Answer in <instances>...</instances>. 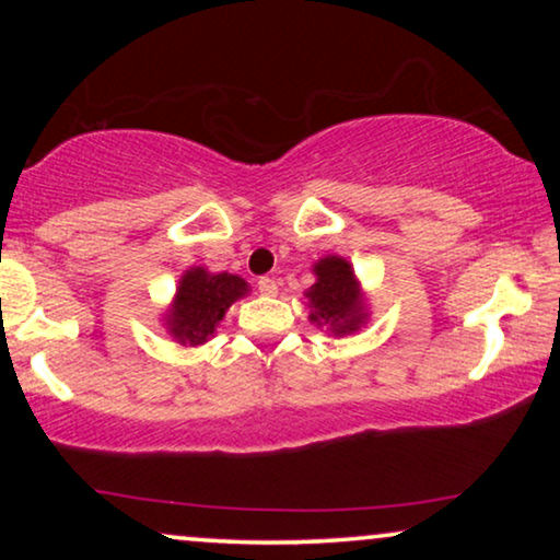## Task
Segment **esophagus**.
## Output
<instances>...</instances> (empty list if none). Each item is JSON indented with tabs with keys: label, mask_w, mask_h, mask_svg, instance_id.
<instances>
[{
	"label": "esophagus",
	"mask_w": 560,
	"mask_h": 560,
	"mask_svg": "<svg viewBox=\"0 0 560 560\" xmlns=\"http://www.w3.org/2000/svg\"><path fill=\"white\" fill-rule=\"evenodd\" d=\"M257 288H259V293H262V295H275V293H278V280H275V278H259Z\"/></svg>",
	"instance_id": "esophagus-1"
}]
</instances>
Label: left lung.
Instances as JSON below:
<instances>
[{
  "instance_id": "1",
  "label": "left lung",
  "mask_w": 560,
  "mask_h": 560,
  "mask_svg": "<svg viewBox=\"0 0 560 560\" xmlns=\"http://www.w3.org/2000/svg\"><path fill=\"white\" fill-rule=\"evenodd\" d=\"M316 282L305 290L311 305V320L326 326L334 336H347L362 328L366 320V301L359 280L347 259L328 255L313 265Z\"/></svg>"
}]
</instances>
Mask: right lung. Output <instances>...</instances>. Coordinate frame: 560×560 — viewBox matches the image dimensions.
<instances>
[{
  "label": "right lung",
  "instance_id": "obj_1",
  "mask_svg": "<svg viewBox=\"0 0 560 560\" xmlns=\"http://www.w3.org/2000/svg\"><path fill=\"white\" fill-rule=\"evenodd\" d=\"M247 293L249 285L240 275H213L203 267H190L183 272L173 305L165 313L167 334L183 347L206 343L217 331L219 320L226 316L229 305Z\"/></svg>",
  "mask_w": 560,
  "mask_h": 560
}]
</instances>
